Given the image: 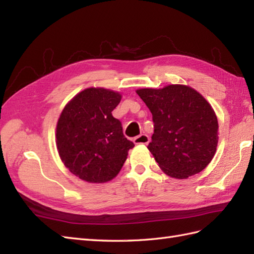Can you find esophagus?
<instances>
[{"label":"esophagus","mask_w":254,"mask_h":254,"mask_svg":"<svg viewBox=\"0 0 254 254\" xmlns=\"http://www.w3.org/2000/svg\"><path fill=\"white\" fill-rule=\"evenodd\" d=\"M134 144H148L149 143V137L148 135H146V134H141V135H138L136 137H134L133 139Z\"/></svg>","instance_id":"esophagus-1"}]
</instances>
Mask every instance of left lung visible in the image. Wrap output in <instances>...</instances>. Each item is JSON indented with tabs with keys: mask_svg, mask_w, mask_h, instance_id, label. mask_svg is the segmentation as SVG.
I'll return each instance as SVG.
<instances>
[{
	"mask_svg": "<svg viewBox=\"0 0 254 254\" xmlns=\"http://www.w3.org/2000/svg\"><path fill=\"white\" fill-rule=\"evenodd\" d=\"M136 94L153 115L154 134L147 148L160 169L176 179L201 172L218 143L217 117L208 101L180 84L141 88Z\"/></svg>",
	"mask_w": 254,
	"mask_h": 254,
	"instance_id": "1",
	"label": "left lung"
}]
</instances>
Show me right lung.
Masks as SVG:
<instances>
[{"label": "right lung", "mask_w": 254, "mask_h": 254, "mask_svg": "<svg viewBox=\"0 0 254 254\" xmlns=\"http://www.w3.org/2000/svg\"><path fill=\"white\" fill-rule=\"evenodd\" d=\"M121 98L119 91L89 87L63 108L57 123V148L64 166L79 179L89 183L112 180L134 147L111 113Z\"/></svg>", "instance_id": "right-lung-1"}]
</instances>
